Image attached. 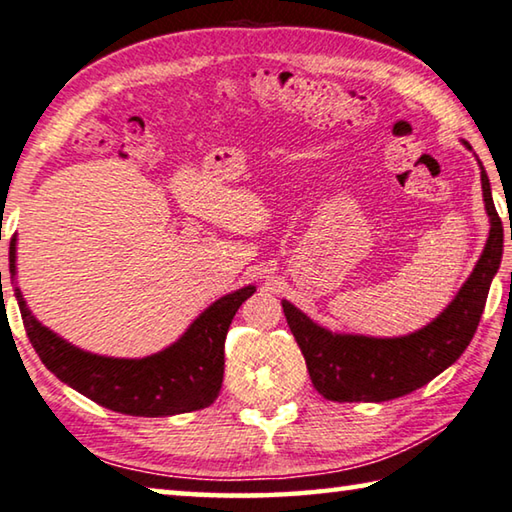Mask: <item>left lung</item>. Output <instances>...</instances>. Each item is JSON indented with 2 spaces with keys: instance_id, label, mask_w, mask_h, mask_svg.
<instances>
[{
  "instance_id": "8db88e82",
  "label": "left lung",
  "mask_w": 512,
  "mask_h": 512,
  "mask_svg": "<svg viewBox=\"0 0 512 512\" xmlns=\"http://www.w3.org/2000/svg\"><path fill=\"white\" fill-rule=\"evenodd\" d=\"M462 143L472 150L467 141ZM478 166L490 237L456 298L428 326L403 337L346 335L319 326L289 300H282V310L303 353L312 385L323 399L337 403L399 399L431 383L472 342L492 278L504 255V225L494 209L488 173L481 161Z\"/></svg>"
}]
</instances>
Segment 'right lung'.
Returning a JSON list of instances; mask_svg holds the SVG:
<instances>
[{
  "label": "right lung",
  "mask_w": 512,
  "mask_h": 512,
  "mask_svg": "<svg viewBox=\"0 0 512 512\" xmlns=\"http://www.w3.org/2000/svg\"><path fill=\"white\" fill-rule=\"evenodd\" d=\"M8 262L15 280V237ZM13 289L31 346L61 383L113 412L132 417H170L202 410L216 401L223 385L227 328L243 300L253 296L257 287L248 285L218 298L177 342L148 358H107L81 351L43 326L31 314L20 287L15 285Z\"/></svg>",
  "instance_id": "add662e5"
}]
</instances>
